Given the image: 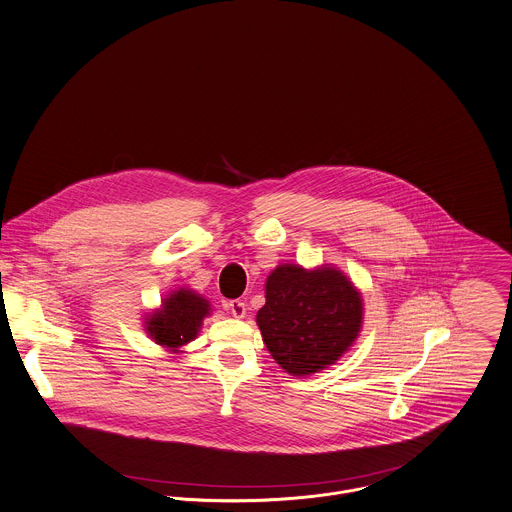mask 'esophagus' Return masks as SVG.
I'll use <instances>...</instances> for the list:
<instances>
[{
	"label": "esophagus",
	"instance_id": "1",
	"mask_svg": "<svg viewBox=\"0 0 512 512\" xmlns=\"http://www.w3.org/2000/svg\"><path fill=\"white\" fill-rule=\"evenodd\" d=\"M227 307H229V311L233 313L234 319H242V317L246 315V305H244V301H240V299L229 301Z\"/></svg>",
	"mask_w": 512,
	"mask_h": 512
}]
</instances>
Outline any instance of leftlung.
Masks as SVG:
<instances>
[{"mask_svg": "<svg viewBox=\"0 0 512 512\" xmlns=\"http://www.w3.org/2000/svg\"><path fill=\"white\" fill-rule=\"evenodd\" d=\"M362 315V295L340 270L281 264L268 276L266 305L256 323L285 372L311 375L332 366L354 344Z\"/></svg>", "mask_w": 512, "mask_h": 512, "instance_id": "8db88e82", "label": "left lung"}]
</instances>
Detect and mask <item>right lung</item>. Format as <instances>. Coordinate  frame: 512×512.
Segmentation results:
<instances>
[{"label": "right lung", "mask_w": 512, "mask_h": 512, "mask_svg": "<svg viewBox=\"0 0 512 512\" xmlns=\"http://www.w3.org/2000/svg\"><path fill=\"white\" fill-rule=\"evenodd\" d=\"M207 315H211L209 301L182 287L172 291L162 301V307L146 317L144 328L156 344L178 352V348L197 338Z\"/></svg>", "instance_id": "add662e5"}]
</instances>
